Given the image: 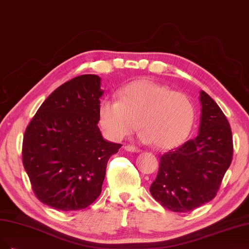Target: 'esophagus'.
Instances as JSON below:
<instances>
[{"label":"esophagus","instance_id":"esophagus-1","mask_svg":"<svg viewBox=\"0 0 249 249\" xmlns=\"http://www.w3.org/2000/svg\"><path fill=\"white\" fill-rule=\"evenodd\" d=\"M124 149L128 152H136V153H139V152L141 151L139 148H136L134 146H131V145H127L124 147Z\"/></svg>","mask_w":249,"mask_h":249}]
</instances>
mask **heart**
<instances>
[{"instance_id":"1","label":"heart","mask_w":249,"mask_h":249,"mask_svg":"<svg viewBox=\"0 0 249 249\" xmlns=\"http://www.w3.org/2000/svg\"><path fill=\"white\" fill-rule=\"evenodd\" d=\"M195 106L187 95L151 79L127 85L118 99H104L99 123L114 140H122L139 127L141 140L160 150L177 147L186 140L195 122Z\"/></svg>"}]
</instances>
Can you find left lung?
<instances>
[{
  "mask_svg": "<svg viewBox=\"0 0 249 249\" xmlns=\"http://www.w3.org/2000/svg\"><path fill=\"white\" fill-rule=\"evenodd\" d=\"M198 134L160 157L150 192L173 212H188L213 199L232 158L228 120L209 95L199 92Z\"/></svg>",
  "mask_w": 249,
  "mask_h": 249,
  "instance_id": "obj_1",
  "label": "left lung"
}]
</instances>
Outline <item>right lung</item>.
<instances>
[{"label": "right lung", "mask_w": 249, "mask_h": 249, "mask_svg": "<svg viewBox=\"0 0 249 249\" xmlns=\"http://www.w3.org/2000/svg\"><path fill=\"white\" fill-rule=\"evenodd\" d=\"M101 78L84 74L55 89L28 125L22 163L40 202L61 211L82 210L101 192L107 161L121 143L98 127Z\"/></svg>", "instance_id": "1"}]
</instances>
